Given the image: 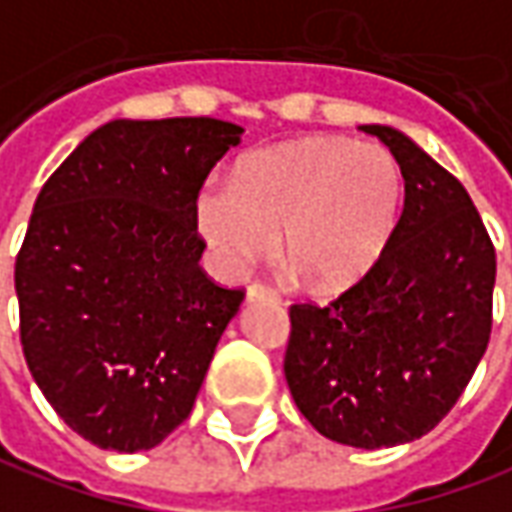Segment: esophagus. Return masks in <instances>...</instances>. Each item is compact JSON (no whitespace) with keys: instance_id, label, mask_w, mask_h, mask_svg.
<instances>
[{"instance_id":"obj_1","label":"esophagus","mask_w":512,"mask_h":512,"mask_svg":"<svg viewBox=\"0 0 512 512\" xmlns=\"http://www.w3.org/2000/svg\"><path fill=\"white\" fill-rule=\"evenodd\" d=\"M260 299H271V302H280V296L266 288V285H260V282H252L249 288H246V302H260Z\"/></svg>"}]
</instances>
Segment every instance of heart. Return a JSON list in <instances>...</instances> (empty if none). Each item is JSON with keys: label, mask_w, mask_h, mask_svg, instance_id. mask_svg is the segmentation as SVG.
<instances>
[{"label": "heart", "mask_w": 512, "mask_h": 512, "mask_svg": "<svg viewBox=\"0 0 512 512\" xmlns=\"http://www.w3.org/2000/svg\"><path fill=\"white\" fill-rule=\"evenodd\" d=\"M402 169L374 141L310 135L244 157L232 180L196 194V227L227 271H244L280 244L321 288L360 280L391 238Z\"/></svg>", "instance_id": "heart-1"}]
</instances>
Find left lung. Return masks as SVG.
I'll return each instance as SVG.
<instances>
[{"instance_id":"left-lung-1","label":"left lung","mask_w":512,"mask_h":512,"mask_svg":"<svg viewBox=\"0 0 512 512\" xmlns=\"http://www.w3.org/2000/svg\"><path fill=\"white\" fill-rule=\"evenodd\" d=\"M360 130L396 157L405 207L363 280L291 305L285 380L324 438L380 449L427 435L466 391L491 341L496 252L457 177L405 132Z\"/></svg>"}]
</instances>
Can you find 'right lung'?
I'll return each instance as SVG.
<instances>
[{"instance_id": "obj_1", "label": "right lung", "mask_w": 512, "mask_h": 512, "mask_svg": "<svg viewBox=\"0 0 512 512\" xmlns=\"http://www.w3.org/2000/svg\"><path fill=\"white\" fill-rule=\"evenodd\" d=\"M219 119L102 124L46 180L16 257L21 349L71 430L152 449L191 416L244 302L199 257L196 194L241 144Z\"/></svg>"}]
</instances>
